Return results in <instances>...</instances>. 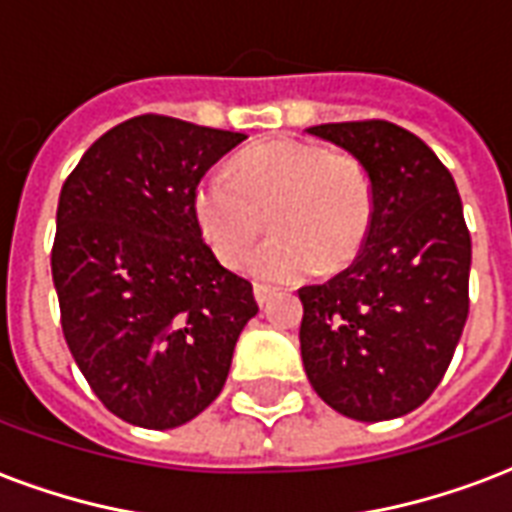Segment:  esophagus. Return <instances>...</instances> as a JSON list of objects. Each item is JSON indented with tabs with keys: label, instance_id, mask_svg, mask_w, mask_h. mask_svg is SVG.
<instances>
[{
	"label": "esophagus",
	"instance_id": "esophagus-1",
	"mask_svg": "<svg viewBox=\"0 0 512 512\" xmlns=\"http://www.w3.org/2000/svg\"><path fill=\"white\" fill-rule=\"evenodd\" d=\"M273 287H265V284H255V300L260 306H268V300L273 298Z\"/></svg>",
	"mask_w": 512,
	"mask_h": 512
}]
</instances>
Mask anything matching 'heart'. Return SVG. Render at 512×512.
<instances>
[{
	"label": "heart",
	"instance_id": "heart-1",
	"mask_svg": "<svg viewBox=\"0 0 512 512\" xmlns=\"http://www.w3.org/2000/svg\"><path fill=\"white\" fill-rule=\"evenodd\" d=\"M206 244L228 268L249 257V273L265 282H298L317 271H341L357 260L376 217V190L365 163L319 142L276 139L241 152L230 174H206L193 195Z\"/></svg>",
	"mask_w": 512,
	"mask_h": 512
}]
</instances>
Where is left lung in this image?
Returning a JSON list of instances; mask_svg holds the SVG:
<instances>
[{
    "mask_svg": "<svg viewBox=\"0 0 512 512\" xmlns=\"http://www.w3.org/2000/svg\"><path fill=\"white\" fill-rule=\"evenodd\" d=\"M308 134L365 163L376 217L346 271L298 290L303 368L333 411L397 419L435 392L467 322L473 244L462 198L438 155L395 123H325Z\"/></svg>",
    "mask_w": 512,
    "mask_h": 512,
    "instance_id": "obj_1",
    "label": "left lung"
}]
</instances>
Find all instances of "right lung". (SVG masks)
<instances>
[{
	"label": "right lung",
	"instance_id": "obj_1",
	"mask_svg": "<svg viewBox=\"0 0 512 512\" xmlns=\"http://www.w3.org/2000/svg\"><path fill=\"white\" fill-rule=\"evenodd\" d=\"M244 139L131 117L61 187L50 268L66 346L128 424L171 429L209 408L257 314L252 284L220 265L193 212L201 177Z\"/></svg>",
	"mask_w": 512,
	"mask_h": 512
}]
</instances>
